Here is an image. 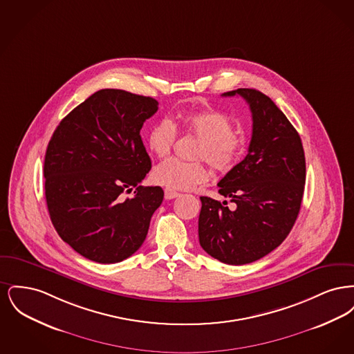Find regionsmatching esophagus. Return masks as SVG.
Wrapping results in <instances>:
<instances>
[{"label": "esophagus", "mask_w": 354, "mask_h": 354, "mask_svg": "<svg viewBox=\"0 0 354 354\" xmlns=\"http://www.w3.org/2000/svg\"><path fill=\"white\" fill-rule=\"evenodd\" d=\"M180 194L179 192H176L175 189H172V188H165V198L169 201V199H175V198H178Z\"/></svg>", "instance_id": "1"}]
</instances>
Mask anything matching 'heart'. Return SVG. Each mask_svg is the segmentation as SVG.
I'll return each instance as SVG.
<instances>
[{
    "instance_id": "b5f03b06",
    "label": "heart",
    "mask_w": 354,
    "mask_h": 354,
    "mask_svg": "<svg viewBox=\"0 0 354 354\" xmlns=\"http://www.w3.org/2000/svg\"><path fill=\"white\" fill-rule=\"evenodd\" d=\"M175 124L201 139L196 158H205L214 169L219 171L234 169L245 149V138L234 130L232 118L219 109L208 107L178 113ZM175 139V126L169 119H162L150 129L147 146L153 155L165 158L171 152ZM152 178L156 183L169 188L189 189L205 183L209 172L201 160L183 162L171 158L155 167Z\"/></svg>"
}]
</instances>
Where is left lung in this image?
Listing matches in <instances>:
<instances>
[{
	"mask_svg": "<svg viewBox=\"0 0 354 354\" xmlns=\"http://www.w3.org/2000/svg\"><path fill=\"white\" fill-rule=\"evenodd\" d=\"M252 113L247 156L221 180L219 194L235 209L201 196L199 241L221 263L243 266L277 248L289 235L303 201L305 155L300 135L274 102L254 88H237Z\"/></svg>",
	"mask_w": 354,
	"mask_h": 354,
	"instance_id": "obj_1",
	"label": "left lung"
}]
</instances>
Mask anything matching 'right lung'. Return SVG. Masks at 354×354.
<instances>
[{"mask_svg":"<svg viewBox=\"0 0 354 354\" xmlns=\"http://www.w3.org/2000/svg\"><path fill=\"white\" fill-rule=\"evenodd\" d=\"M158 106L151 97L102 88L51 136L44 165L51 223L91 261L113 264L136 252L163 202L160 187L139 185L151 169L140 129ZM133 187L135 198L123 201L120 194Z\"/></svg>","mask_w":354,"mask_h":354,"instance_id":"obj_1","label":"right lung"}]
</instances>
